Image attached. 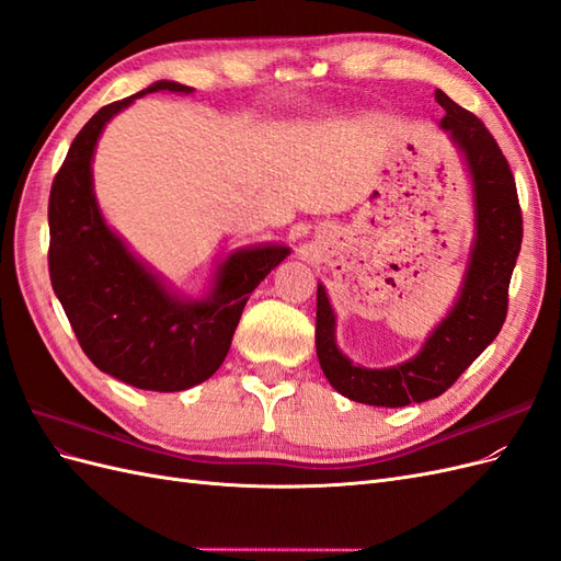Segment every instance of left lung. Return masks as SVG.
Wrapping results in <instances>:
<instances>
[{"instance_id":"left-lung-1","label":"left lung","mask_w":561,"mask_h":561,"mask_svg":"<svg viewBox=\"0 0 561 561\" xmlns=\"http://www.w3.org/2000/svg\"><path fill=\"white\" fill-rule=\"evenodd\" d=\"M447 114L439 128L449 133L468 163L474 196V241L461 293L447 318L431 332L426 344L393 367L369 369L353 365L336 348L334 311L325 287L316 297V353L334 390L344 398L375 404L404 407L443 396L472 360L494 342L507 313V287L522 248V210L515 178L494 135L472 112L435 91Z\"/></svg>"}]
</instances>
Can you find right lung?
Wrapping results in <instances>:
<instances>
[{
    "mask_svg": "<svg viewBox=\"0 0 561 561\" xmlns=\"http://www.w3.org/2000/svg\"><path fill=\"white\" fill-rule=\"evenodd\" d=\"M192 93L157 81L98 110L79 130L48 196V274L83 353L105 375L142 390L175 393L210 379L225 363L250 293L290 248L264 243L231 252L203 299L173 293L114 233L93 194V151L110 118L135 98Z\"/></svg>",
    "mask_w": 561,
    "mask_h": 561,
    "instance_id": "1",
    "label": "right lung"
}]
</instances>
